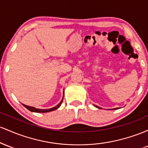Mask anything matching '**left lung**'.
<instances>
[{
	"mask_svg": "<svg viewBox=\"0 0 148 148\" xmlns=\"http://www.w3.org/2000/svg\"><path fill=\"white\" fill-rule=\"evenodd\" d=\"M95 106V107H97V108H101V107H99V106H95V105H94ZM119 108H113V109H111V110H115V109H118Z\"/></svg>",
	"mask_w": 148,
	"mask_h": 148,
	"instance_id": "left-lung-1",
	"label": "left lung"
}]
</instances>
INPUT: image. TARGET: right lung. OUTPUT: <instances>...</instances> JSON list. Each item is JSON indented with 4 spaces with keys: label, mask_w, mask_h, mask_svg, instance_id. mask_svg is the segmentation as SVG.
<instances>
[{
    "label": "right lung",
    "mask_w": 148,
    "mask_h": 148,
    "mask_svg": "<svg viewBox=\"0 0 148 148\" xmlns=\"http://www.w3.org/2000/svg\"><path fill=\"white\" fill-rule=\"evenodd\" d=\"M63 97H64V90H63ZM62 100H63V97H62V99L60 101V102L59 103L57 106L53 107V108H47V109H40V108H35V107H33V106H27V105L23 104V103H22V104H23V106L25 107L27 109L29 110V111L31 112H35V113H47V112L55 111V110H56L58 108H59V107L60 106L61 103H62Z\"/></svg>",
    "instance_id": "right-lung-1"
}]
</instances>
